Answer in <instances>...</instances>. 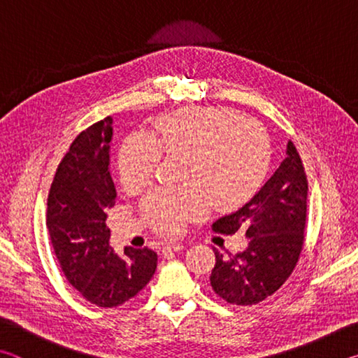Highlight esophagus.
Listing matches in <instances>:
<instances>
[{
	"label": "esophagus",
	"mask_w": 358,
	"mask_h": 358,
	"mask_svg": "<svg viewBox=\"0 0 358 358\" xmlns=\"http://www.w3.org/2000/svg\"><path fill=\"white\" fill-rule=\"evenodd\" d=\"M183 243H177V241H171V243H166L164 248H162V252L169 254V252H177L183 250Z\"/></svg>",
	"instance_id": "obj_1"
}]
</instances>
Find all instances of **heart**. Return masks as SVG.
Listing matches in <instances>:
<instances>
[{"mask_svg":"<svg viewBox=\"0 0 358 358\" xmlns=\"http://www.w3.org/2000/svg\"><path fill=\"white\" fill-rule=\"evenodd\" d=\"M161 153L186 157V183L194 185L183 191L156 189L143 201L151 224L175 234L207 213L210 199L221 208L246 201L265 177L271 150L265 129L243 113L224 107L181 108L157 121L151 138H126L118 155L124 189L147 186Z\"/></svg>","mask_w":358,"mask_h":358,"instance_id":"b5f03b06","label":"heart"}]
</instances>
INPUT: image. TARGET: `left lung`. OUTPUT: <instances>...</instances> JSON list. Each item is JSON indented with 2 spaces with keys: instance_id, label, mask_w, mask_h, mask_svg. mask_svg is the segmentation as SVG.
Masks as SVG:
<instances>
[{
  "instance_id": "obj_1",
  "label": "left lung",
  "mask_w": 358,
  "mask_h": 358,
  "mask_svg": "<svg viewBox=\"0 0 358 358\" xmlns=\"http://www.w3.org/2000/svg\"><path fill=\"white\" fill-rule=\"evenodd\" d=\"M308 181L299 153L287 142L286 157L243 207L224 215L217 232H245L248 248L224 257L213 248L216 264L210 284L232 305H256L275 294L299 262L305 240Z\"/></svg>"
}]
</instances>
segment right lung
Wrapping results in <instances>:
<instances>
[{
	"label": "right lung",
	"instance_id": "add662e5",
	"mask_svg": "<svg viewBox=\"0 0 358 358\" xmlns=\"http://www.w3.org/2000/svg\"><path fill=\"white\" fill-rule=\"evenodd\" d=\"M113 118L98 121L77 136L59 162L48 194L47 229L68 281L101 308L123 305L155 275L157 254L126 246L118 256L108 243L107 208L117 201L108 172Z\"/></svg>",
	"mask_w": 358,
	"mask_h": 358
}]
</instances>
